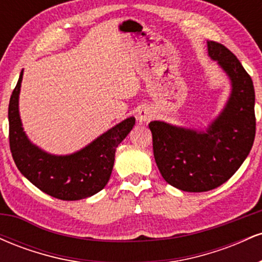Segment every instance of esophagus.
Segmentation results:
<instances>
[{
    "label": "esophagus",
    "mask_w": 262,
    "mask_h": 262,
    "mask_svg": "<svg viewBox=\"0 0 262 262\" xmlns=\"http://www.w3.org/2000/svg\"><path fill=\"white\" fill-rule=\"evenodd\" d=\"M155 117L154 112L152 110H150L149 107H140L139 111H138V119L141 123H145V122H150L152 118Z\"/></svg>",
    "instance_id": "1"
}]
</instances>
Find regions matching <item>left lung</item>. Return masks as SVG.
I'll list each match as a JSON object with an SVG mask.
<instances>
[{
	"instance_id": "left-lung-1",
	"label": "left lung",
	"mask_w": 262,
	"mask_h": 262,
	"mask_svg": "<svg viewBox=\"0 0 262 262\" xmlns=\"http://www.w3.org/2000/svg\"><path fill=\"white\" fill-rule=\"evenodd\" d=\"M209 58L230 80L231 91L219 116L204 130L149 123L154 158L169 185L206 192L227 182L248 158L255 139V91L251 77L224 45L207 41Z\"/></svg>"
}]
</instances>
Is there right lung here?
<instances>
[{
  "mask_svg": "<svg viewBox=\"0 0 262 262\" xmlns=\"http://www.w3.org/2000/svg\"><path fill=\"white\" fill-rule=\"evenodd\" d=\"M22 79L23 70L8 106L10 148L18 170L35 187L58 200H83L100 192L112 173L117 146L134 127V117L108 129L79 151L49 154L34 145L23 130L18 107Z\"/></svg>",
  "mask_w": 262,
  "mask_h": 262,
  "instance_id": "obj_1",
  "label": "right lung"
}]
</instances>
